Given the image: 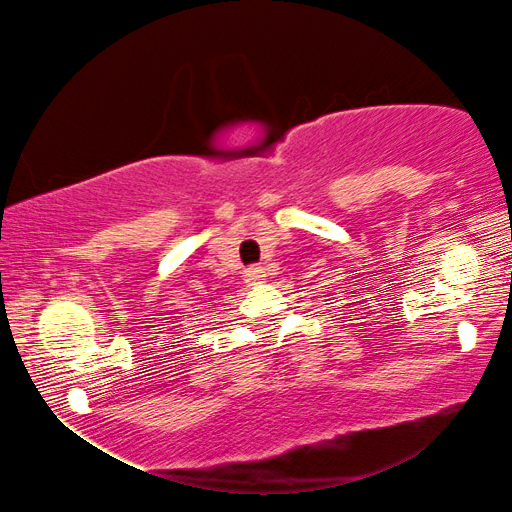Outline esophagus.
<instances>
[{"label": "esophagus", "instance_id": "1", "mask_svg": "<svg viewBox=\"0 0 512 512\" xmlns=\"http://www.w3.org/2000/svg\"><path fill=\"white\" fill-rule=\"evenodd\" d=\"M262 276H264V272L260 267H252V269H248V272H245V281H248V284H260Z\"/></svg>", "mask_w": 512, "mask_h": 512}]
</instances>
